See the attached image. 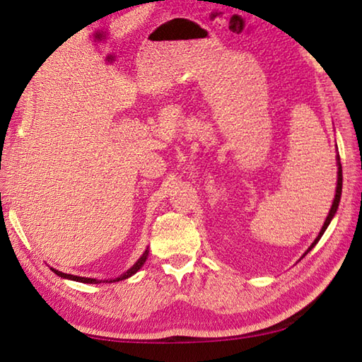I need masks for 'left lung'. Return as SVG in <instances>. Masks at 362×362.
I'll return each mask as SVG.
<instances>
[{"label": "left lung", "mask_w": 362, "mask_h": 362, "mask_svg": "<svg viewBox=\"0 0 362 362\" xmlns=\"http://www.w3.org/2000/svg\"><path fill=\"white\" fill-rule=\"evenodd\" d=\"M341 185H343V175H341V164H340V156L337 155V188H335V198H334V201H332V207H330V211H329V216L326 217V222H324V225H322V228H321V231H320V235L316 236V240L311 243V246L306 249V252L302 255V257H305L306 254L310 252L311 249H313L316 244H317V241L321 240V236L324 235V231L327 230V226H329V223L332 222V218H334V216H335V212H337V209H339V203H340V196H341Z\"/></svg>", "instance_id": "left-lung-1"}]
</instances>
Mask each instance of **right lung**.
I'll return each mask as SVG.
<instances>
[{"mask_svg": "<svg viewBox=\"0 0 362 362\" xmlns=\"http://www.w3.org/2000/svg\"><path fill=\"white\" fill-rule=\"evenodd\" d=\"M146 259H148V247L145 249V252L140 255V259L134 263V265L127 269V272H124L121 274V276H118V278H115V279H95V278H84V276H75V274H66V273H62V272H59V269H54V268H51L54 273L57 274V276H60V278H64V279H70V281H78V283H86V284H99V283H116V281H122V279H127V278H131L132 274H136L140 268L144 267V263L146 262Z\"/></svg>", "mask_w": 362, "mask_h": 362, "instance_id": "1", "label": "right lung"}]
</instances>
